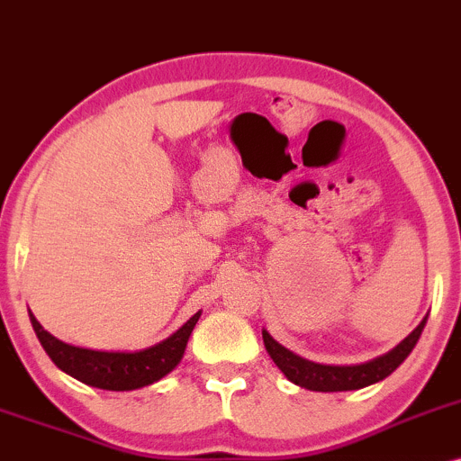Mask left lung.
<instances>
[{
    "label": "left lung",
    "mask_w": 461,
    "mask_h": 461,
    "mask_svg": "<svg viewBox=\"0 0 461 461\" xmlns=\"http://www.w3.org/2000/svg\"><path fill=\"white\" fill-rule=\"evenodd\" d=\"M427 318L422 320L401 344L394 346L390 353L375 357V359L366 361V364L355 366H327L303 359V357L287 350L285 346L278 344L267 330H263V344H266L267 355L272 357L274 364L281 368L283 375H285L292 384L313 392H348L361 390V387L372 385L376 384V381H384L385 376H390L392 372L407 359V355L411 353L413 346L420 339Z\"/></svg>",
    "instance_id": "left-lung-1"
}]
</instances>
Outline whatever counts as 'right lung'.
<instances>
[{
    "instance_id": "right-lung-1",
    "label": "right lung",
    "mask_w": 461,
    "mask_h": 461,
    "mask_svg": "<svg viewBox=\"0 0 461 461\" xmlns=\"http://www.w3.org/2000/svg\"><path fill=\"white\" fill-rule=\"evenodd\" d=\"M198 318L200 312L191 315L187 322L167 339L149 346V348L134 350V353H106V350L80 348V346L60 342L41 327L39 320L30 313L36 338L60 370L82 384L111 392L139 390V387L157 384L165 375H169L183 359L189 335Z\"/></svg>"
}]
</instances>
